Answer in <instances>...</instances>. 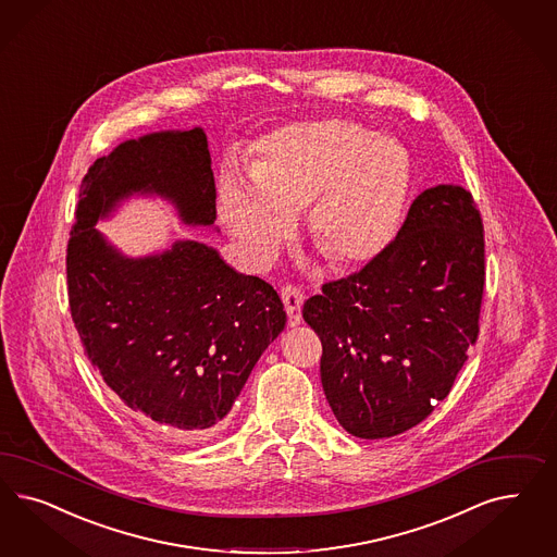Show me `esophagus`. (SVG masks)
Here are the masks:
<instances>
[{
  "mask_svg": "<svg viewBox=\"0 0 557 557\" xmlns=\"http://www.w3.org/2000/svg\"><path fill=\"white\" fill-rule=\"evenodd\" d=\"M281 297H283V304L287 309L288 323L290 325H299L301 323V306H304V293L297 287H283L281 290Z\"/></svg>",
  "mask_w": 557,
  "mask_h": 557,
  "instance_id": "1",
  "label": "esophagus"
}]
</instances>
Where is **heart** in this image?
I'll return each instance as SVG.
<instances>
[{
  "label": "heart",
  "instance_id": "1",
  "mask_svg": "<svg viewBox=\"0 0 557 557\" xmlns=\"http://www.w3.org/2000/svg\"><path fill=\"white\" fill-rule=\"evenodd\" d=\"M225 172L219 215L246 262L267 267L306 209L307 232L341 269L375 260L399 230L410 153L395 137L348 119H315L267 135L246 163Z\"/></svg>",
  "mask_w": 557,
  "mask_h": 557
}]
</instances>
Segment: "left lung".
Returning a JSON list of instances; mask_svg holds the SVG:
<instances>
[{
	"label": "left lung",
	"mask_w": 557,
	"mask_h": 557,
	"mask_svg": "<svg viewBox=\"0 0 557 557\" xmlns=\"http://www.w3.org/2000/svg\"><path fill=\"white\" fill-rule=\"evenodd\" d=\"M484 225L463 186L420 193L387 250L309 297L322 385L342 429L387 438L449 395L478 341Z\"/></svg>",
	"instance_id": "8db88e82"
}]
</instances>
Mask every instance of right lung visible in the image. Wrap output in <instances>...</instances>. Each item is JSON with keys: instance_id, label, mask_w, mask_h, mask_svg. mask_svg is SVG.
Listing matches in <instances>:
<instances>
[{"instance_id": "obj_1", "label": "right lung", "mask_w": 557, "mask_h": 557, "mask_svg": "<svg viewBox=\"0 0 557 557\" xmlns=\"http://www.w3.org/2000/svg\"><path fill=\"white\" fill-rule=\"evenodd\" d=\"M168 200L190 227L215 225L207 135L160 131L90 165L67 246L73 323L91 364L135 412L207 432L234 406L253 364L285 330L276 290L195 239L131 258L96 230L126 198Z\"/></svg>"}]
</instances>
